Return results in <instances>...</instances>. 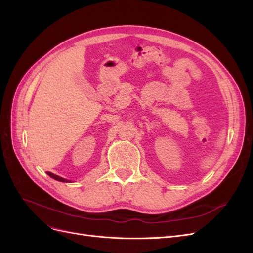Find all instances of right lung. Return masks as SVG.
<instances>
[{"label":"right lung","instance_id":"right-lung-1","mask_svg":"<svg viewBox=\"0 0 253 253\" xmlns=\"http://www.w3.org/2000/svg\"><path fill=\"white\" fill-rule=\"evenodd\" d=\"M47 173V175H49L51 178H53V179H56V180H59V181H62V182H68L70 180H67V179H65V178H62V177H59L58 175H55V174H52V173H50V172H46Z\"/></svg>","mask_w":253,"mask_h":253}]
</instances>
